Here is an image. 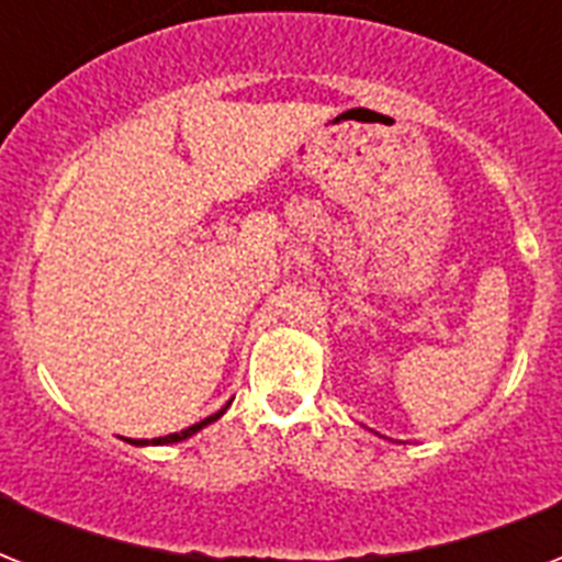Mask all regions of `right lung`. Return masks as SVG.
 Instances as JSON below:
<instances>
[{
  "instance_id": "right-lung-1",
  "label": "right lung",
  "mask_w": 562,
  "mask_h": 562,
  "mask_svg": "<svg viewBox=\"0 0 562 562\" xmlns=\"http://www.w3.org/2000/svg\"><path fill=\"white\" fill-rule=\"evenodd\" d=\"M224 411H227V405H224V408L218 411V414H212V417H206V419H201V423H194V426H189V428H183V431H175V435H166V437H154V440H131V443H136V446H148V443H178V440H187V437H192L194 431H201L203 426H210V423H215V419L221 417V414H224Z\"/></svg>"
}]
</instances>
